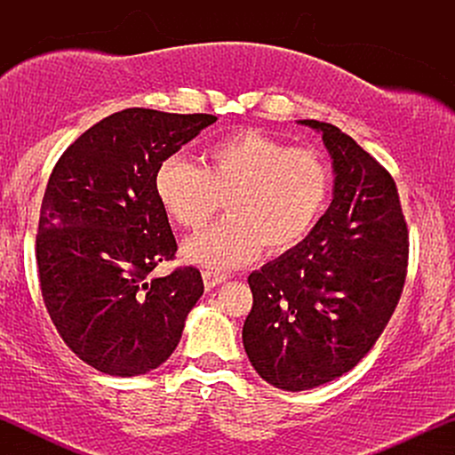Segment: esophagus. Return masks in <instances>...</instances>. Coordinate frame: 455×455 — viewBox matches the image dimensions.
<instances>
[{"label":"esophagus","mask_w":455,"mask_h":455,"mask_svg":"<svg viewBox=\"0 0 455 455\" xmlns=\"http://www.w3.org/2000/svg\"><path fill=\"white\" fill-rule=\"evenodd\" d=\"M224 280H227V275L216 274V271H203V282H205V289L207 291L216 289V286L222 284Z\"/></svg>","instance_id":"34e87169"}]
</instances>
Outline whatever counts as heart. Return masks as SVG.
<instances>
[{
    "label": "heart",
    "instance_id": "heart-1",
    "mask_svg": "<svg viewBox=\"0 0 455 455\" xmlns=\"http://www.w3.org/2000/svg\"><path fill=\"white\" fill-rule=\"evenodd\" d=\"M331 190L325 158L315 149L239 130L203 154V166L169 156L154 175V192L171 220L198 231L224 198L227 220L184 243V259L216 271L242 267L260 254L299 245L321 220Z\"/></svg>",
    "mask_w": 455,
    "mask_h": 455
}]
</instances>
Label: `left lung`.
I'll return each instance as SVG.
<instances>
[{"instance_id":"1","label":"left lung","mask_w":455,"mask_h":455,"mask_svg":"<svg viewBox=\"0 0 455 455\" xmlns=\"http://www.w3.org/2000/svg\"><path fill=\"white\" fill-rule=\"evenodd\" d=\"M297 124L316 130L331 156V203L304 242L250 274L242 331L259 377L284 391L325 385L362 362L398 306L409 260L387 171L340 128Z\"/></svg>"}]
</instances>
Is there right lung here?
<instances>
[{"mask_svg":"<svg viewBox=\"0 0 455 455\" xmlns=\"http://www.w3.org/2000/svg\"><path fill=\"white\" fill-rule=\"evenodd\" d=\"M216 119L113 113L83 132L49 177L36 237L40 289L70 351L104 374L139 377L164 363L201 299L196 267L151 275L177 252L154 175Z\"/></svg>","mask_w":455,"mask_h":455,"instance_id":"1","label":"right lung"}]
</instances>
